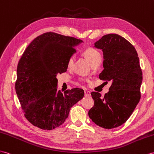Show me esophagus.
<instances>
[{"label":"esophagus","instance_id":"esophagus-1","mask_svg":"<svg viewBox=\"0 0 154 154\" xmlns=\"http://www.w3.org/2000/svg\"><path fill=\"white\" fill-rule=\"evenodd\" d=\"M90 96H91V94H90V92L86 91V90H85V97H90Z\"/></svg>","mask_w":154,"mask_h":154}]
</instances>
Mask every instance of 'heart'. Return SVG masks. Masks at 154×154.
<instances>
[{
    "instance_id": "obj_1",
    "label": "heart",
    "mask_w": 154,
    "mask_h": 154,
    "mask_svg": "<svg viewBox=\"0 0 154 154\" xmlns=\"http://www.w3.org/2000/svg\"><path fill=\"white\" fill-rule=\"evenodd\" d=\"M83 54L85 55V57L88 59L92 66L97 64H100L101 62V55L99 51L95 49L89 48L86 49L83 52ZM75 60V55H72V56H70L68 58V62H67V66H68V68L69 69H71L73 67Z\"/></svg>"
}]
</instances>
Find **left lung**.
Wrapping results in <instances>:
<instances>
[{"label":"left lung","instance_id":"8db88e82","mask_svg":"<svg viewBox=\"0 0 154 154\" xmlns=\"http://www.w3.org/2000/svg\"><path fill=\"white\" fill-rule=\"evenodd\" d=\"M94 47L103 54L104 69L99 77L112 85L103 97L99 92L91 93L94 105L88 116L100 127L112 129L124 124L139 103L143 73L135 47L120 35H105Z\"/></svg>","mask_w":154,"mask_h":154}]
</instances>
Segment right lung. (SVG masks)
<instances>
[{"label": "right lung", "mask_w": 154, "mask_h": 154, "mask_svg": "<svg viewBox=\"0 0 154 154\" xmlns=\"http://www.w3.org/2000/svg\"><path fill=\"white\" fill-rule=\"evenodd\" d=\"M81 39L47 32L27 47L17 65L15 90L25 116L34 126L51 130L61 125L71 108L84 96L73 88L57 90L58 73L66 72L67 62Z\"/></svg>", "instance_id": "1"}]
</instances>
